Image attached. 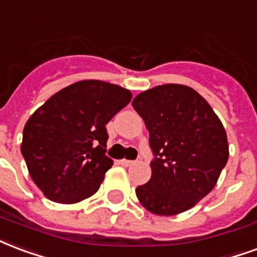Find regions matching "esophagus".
<instances>
[{
    "instance_id": "esophagus-1",
    "label": "esophagus",
    "mask_w": 257,
    "mask_h": 257,
    "mask_svg": "<svg viewBox=\"0 0 257 257\" xmlns=\"http://www.w3.org/2000/svg\"><path fill=\"white\" fill-rule=\"evenodd\" d=\"M119 163H121L122 166L128 167V166H131V165H134L135 161H129V159H121V161H119Z\"/></svg>"
}]
</instances>
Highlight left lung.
<instances>
[{"label": "left lung", "instance_id": "obj_1", "mask_svg": "<svg viewBox=\"0 0 257 257\" xmlns=\"http://www.w3.org/2000/svg\"><path fill=\"white\" fill-rule=\"evenodd\" d=\"M150 132L151 178L136 196L157 215L189 210L215 187L229 158L223 125L191 87L163 84L132 102Z\"/></svg>", "mask_w": 257, "mask_h": 257}]
</instances>
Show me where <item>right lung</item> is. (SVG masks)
<instances>
[{"mask_svg": "<svg viewBox=\"0 0 257 257\" xmlns=\"http://www.w3.org/2000/svg\"><path fill=\"white\" fill-rule=\"evenodd\" d=\"M132 99L131 91L99 80L65 87L32 114L22 154L32 181L57 203L94 195L113 166L106 155V123Z\"/></svg>", "mask_w": 257, "mask_h": 257, "instance_id": "obj_1", "label": "right lung"}]
</instances>
